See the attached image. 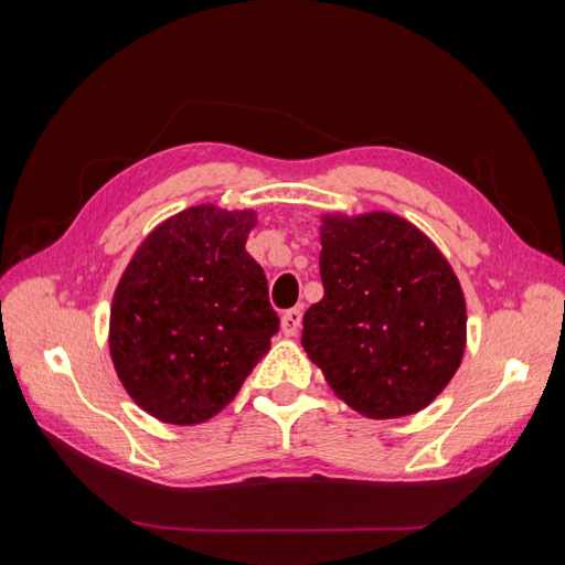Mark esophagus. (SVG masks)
I'll use <instances>...</instances> for the list:
<instances>
[{"label":"esophagus","instance_id":"1","mask_svg":"<svg viewBox=\"0 0 565 565\" xmlns=\"http://www.w3.org/2000/svg\"><path fill=\"white\" fill-rule=\"evenodd\" d=\"M280 330L285 337H297L301 330V311L299 309H289L280 318Z\"/></svg>","mask_w":565,"mask_h":565}]
</instances>
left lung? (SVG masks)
Wrapping results in <instances>:
<instances>
[{
    "label": "left lung",
    "mask_w": 565,
    "mask_h": 565,
    "mask_svg": "<svg viewBox=\"0 0 565 565\" xmlns=\"http://www.w3.org/2000/svg\"><path fill=\"white\" fill-rule=\"evenodd\" d=\"M320 221L324 295L303 316V351L363 417L419 413L450 384L467 347V303L452 266L391 212Z\"/></svg>",
    "instance_id": "1"
}]
</instances>
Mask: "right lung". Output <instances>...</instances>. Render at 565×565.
<instances>
[{
    "instance_id": "right-lung-1",
    "label": "right lung",
    "mask_w": 565,
    "mask_h": 565,
    "mask_svg": "<svg viewBox=\"0 0 565 565\" xmlns=\"http://www.w3.org/2000/svg\"><path fill=\"white\" fill-rule=\"evenodd\" d=\"M252 210L188 207L152 231L117 282L110 358L134 403L167 424L212 419L270 349L278 316L245 249Z\"/></svg>"
}]
</instances>
